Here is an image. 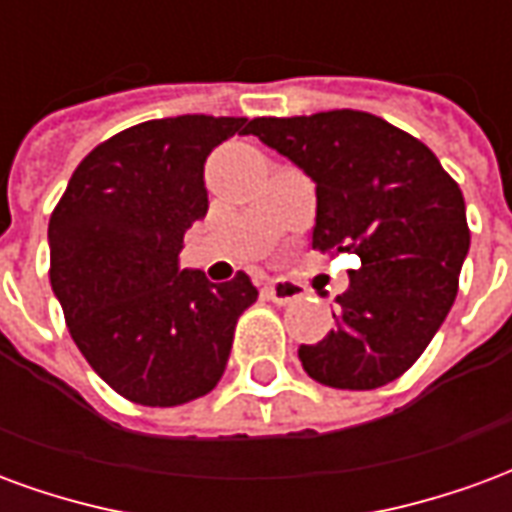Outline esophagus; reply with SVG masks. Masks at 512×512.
<instances>
[{"mask_svg":"<svg viewBox=\"0 0 512 512\" xmlns=\"http://www.w3.org/2000/svg\"><path fill=\"white\" fill-rule=\"evenodd\" d=\"M268 299L279 304V307H288V304H296L299 299H304V290L296 285V282H285V279H271L266 285Z\"/></svg>","mask_w":512,"mask_h":512,"instance_id":"esophagus-1","label":"esophagus"}]
</instances>
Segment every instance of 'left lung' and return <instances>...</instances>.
Listing matches in <instances>:
<instances>
[{"label":"left lung","mask_w":512,"mask_h":512,"mask_svg":"<svg viewBox=\"0 0 512 512\" xmlns=\"http://www.w3.org/2000/svg\"><path fill=\"white\" fill-rule=\"evenodd\" d=\"M246 134L315 183L312 249L362 260L334 299L337 329L299 348L307 376L334 389H376L403 376L458 293L469 252L458 183L419 139L367 112L255 117Z\"/></svg>","instance_id":"1"}]
</instances>
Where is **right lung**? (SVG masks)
I'll return each mask as SVG.
<instances>
[{
  "instance_id": "add662e5",
  "label": "right lung",
  "mask_w": 512,
  "mask_h": 512,
  "mask_svg": "<svg viewBox=\"0 0 512 512\" xmlns=\"http://www.w3.org/2000/svg\"><path fill=\"white\" fill-rule=\"evenodd\" d=\"M246 117L147 120L76 167L49 222L51 290L84 359L139 406H180L219 384L238 315L255 304L246 274L213 285L180 268L183 235L208 213L205 158Z\"/></svg>"
}]
</instances>
